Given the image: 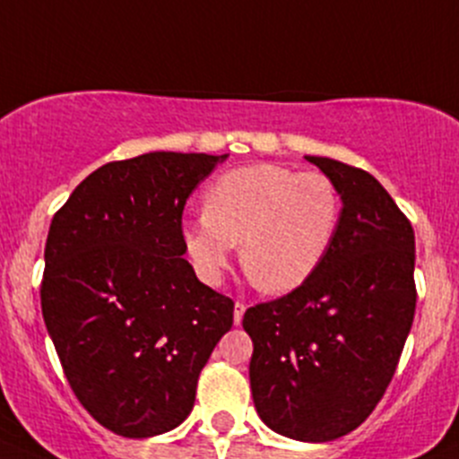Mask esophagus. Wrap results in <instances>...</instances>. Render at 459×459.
Returning a JSON list of instances; mask_svg holds the SVG:
<instances>
[{
	"mask_svg": "<svg viewBox=\"0 0 459 459\" xmlns=\"http://www.w3.org/2000/svg\"><path fill=\"white\" fill-rule=\"evenodd\" d=\"M244 311H247V304H244V302H235V311H233V319H235V324L242 322Z\"/></svg>",
	"mask_w": 459,
	"mask_h": 459,
	"instance_id": "obj_1",
	"label": "esophagus"
}]
</instances>
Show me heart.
I'll use <instances>...</instances> for the list:
<instances>
[{"label": "heart", "instance_id": "1", "mask_svg": "<svg viewBox=\"0 0 459 459\" xmlns=\"http://www.w3.org/2000/svg\"><path fill=\"white\" fill-rule=\"evenodd\" d=\"M340 224V188L326 173L253 164L217 178L204 195V215L188 220L182 235L208 284L221 280L233 247L242 244L248 280L280 295L316 275Z\"/></svg>", "mask_w": 459, "mask_h": 459}]
</instances>
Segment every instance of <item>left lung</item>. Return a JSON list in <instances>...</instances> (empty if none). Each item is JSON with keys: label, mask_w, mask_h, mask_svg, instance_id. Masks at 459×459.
I'll return each mask as SVG.
<instances>
[{"label": "left lung", "mask_w": 459, "mask_h": 459, "mask_svg": "<svg viewBox=\"0 0 459 459\" xmlns=\"http://www.w3.org/2000/svg\"><path fill=\"white\" fill-rule=\"evenodd\" d=\"M337 184L342 224L316 275L244 313L268 429L328 442L358 429L395 375L415 316V233L371 173L307 155Z\"/></svg>", "instance_id": "1"}]
</instances>
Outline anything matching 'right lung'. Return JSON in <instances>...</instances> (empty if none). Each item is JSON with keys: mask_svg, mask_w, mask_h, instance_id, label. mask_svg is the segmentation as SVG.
Returning a JSON list of instances; mask_svg holds the SVG:
<instances>
[{"mask_svg": "<svg viewBox=\"0 0 459 459\" xmlns=\"http://www.w3.org/2000/svg\"><path fill=\"white\" fill-rule=\"evenodd\" d=\"M226 157L157 151L108 161L50 221L46 328L77 400L124 437L186 420L204 364L233 326V299L182 257L188 195Z\"/></svg>", "mask_w": 459, "mask_h": 459, "instance_id": "obj_1", "label": "right lung"}]
</instances>
